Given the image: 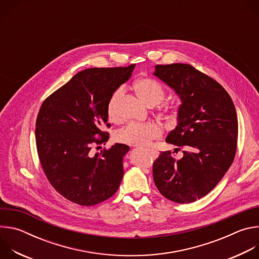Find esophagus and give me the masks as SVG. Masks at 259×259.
I'll return each mask as SVG.
<instances>
[{
	"label": "esophagus",
	"mask_w": 259,
	"mask_h": 259,
	"mask_svg": "<svg viewBox=\"0 0 259 259\" xmlns=\"http://www.w3.org/2000/svg\"><path fill=\"white\" fill-rule=\"evenodd\" d=\"M147 151H149V153L152 155L153 158H157L158 157V152L157 151H155V150H147Z\"/></svg>",
	"instance_id": "34e87169"
}]
</instances>
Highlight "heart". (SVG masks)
<instances>
[{
  "label": "heart",
  "instance_id": "obj_1",
  "mask_svg": "<svg viewBox=\"0 0 259 259\" xmlns=\"http://www.w3.org/2000/svg\"><path fill=\"white\" fill-rule=\"evenodd\" d=\"M135 91L140 99L147 105L153 106L160 103L165 97V90L162 85L156 80L143 78L135 83ZM123 88H118L109 97L106 113L108 119L112 122L119 121L118 104L123 95ZM162 128L155 123H129L116 134V140L120 143L132 146H146L153 140L160 138Z\"/></svg>",
  "mask_w": 259,
  "mask_h": 259
}]
</instances>
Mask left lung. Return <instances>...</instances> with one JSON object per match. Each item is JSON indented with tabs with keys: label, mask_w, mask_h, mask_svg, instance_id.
I'll return each instance as SVG.
<instances>
[{
	"label": "left lung",
	"mask_w": 259,
	"mask_h": 259,
	"mask_svg": "<svg viewBox=\"0 0 259 259\" xmlns=\"http://www.w3.org/2000/svg\"><path fill=\"white\" fill-rule=\"evenodd\" d=\"M154 75L181 99L178 124L166 142L183 149L175 160L162 152L153 165L159 192L168 200L193 203L210 193L234 162L238 118L226 89L191 64H158Z\"/></svg>",
	"instance_id": "left-lung-1"
}]
</instances>
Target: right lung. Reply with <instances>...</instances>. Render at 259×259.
Instances as JSON below:
<instances>
[{
    "instance_id": "1",
    "label": "right lung",
    "mask_w": 259,
    "mask_h": 259,
    "mask_svg": "<svg viewBox=\"0 0 259 259\" xmlns=\"http://www.w3.org/2000/svg\"><path fill=\"white\" fill-rule=\"evenodd\" d=\"M135 64L93 67L73 76L42 103L35 121V144L43 171L54 190L81 206L99 204L118 191L129 146L107 141L109 97L130 78ZM100 147V146H97Z\"/></svg>"
}]
</instances>
